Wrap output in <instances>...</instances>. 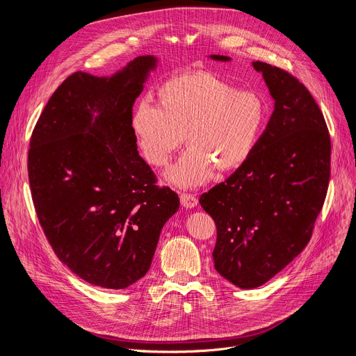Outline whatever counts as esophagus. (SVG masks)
I'll use <instances>...</instances> for the list:
<instances>
[{"mask_svg":"<svg viewBox=\"0 0 356 356\" xmlns=\"http://www.w3.org/2000/svg\"><path fill=\"white\" fill-rule=\"evenodd\" d=\"M180 202H181V206H183L184 209H193V207L197 206L198 200H197V197H195L194 194L181 193V194H180Z\"/></svg>","mask_w":356,"mask_h":356,"instance_id":"34e87169","label":"esophagus"}]
</instances>
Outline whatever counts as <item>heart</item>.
<instances>
[{"instance_id": "b5f03b06", "label": "heart", "mask_w": 356, "mask_h": 356, "mask_svg": "<svg viewBox=\"0 0 356 356\" xmlns=\"http://www.w3.org/2000/svg\"><path fill=\"white\" fill-rule=\"evenodd\" d=\"M159 106L147 99L134 108L131 127L145 161L166 166L186 140L190 147L168 172L180 187L204 184L220 170L242 166L255 149L266 125L264 99L239 91L209 72L168 80L159 88Z\"/></svg>"}]
</instances>
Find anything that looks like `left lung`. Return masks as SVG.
Instances as JSON below:
<instances>
[{
    "label": "left lung",
    "instance_id": "left-lung-1",
    "mask_svg": "<svg viewBox=\"0 0 356 356\" xmlns=\"http://www.w3.org/2000/svg\"><path fill=\"white\" fill-rule=\"evenodd\" d=\"M252 66L269 87L273 114L249 159L200 197L217 227L216 270L241 289L266 283L307 246L331 173L328 128L310 91L283 69Z\"/></svg>",
    "mask_w": 356,
    "mask_h": 356
}]
</instances>
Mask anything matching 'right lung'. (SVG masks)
Segmentation results:
<instances>
[{
    "label": "right lung",
    "mask_w": 356,
    "mask_h": 356,
    "mask_svg": "<svg viewBox=\"0 0 356 356\" xmlns=\"http://www.w3.org/2000/svg\"><path fill=\"white\" fill-rule=\"evenodd\" d=\"M154 56L117 74L76 72L49 98L31 136L28 177L56 257L83 280L125 289L143 277L177 193L156 184L131 127Z\"/></svg>",
    "instance_id": "right-lung-1"
}]
</instances>
